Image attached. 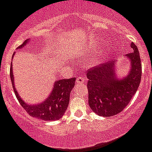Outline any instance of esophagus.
I'll return each instance as SVG.
<instances>
[{"instance_id":"1","label":"esophagus","mask_w":152,"mask_h":152,"mask_svg":"<svg viewBox=\"0 0 152 152\" xmlns=\"http://www.w3.org/2000/svg\"><path fill=\"white\" fill-rule=\"evenodd\" d=\"M76 83H77V84H82V83H86V79L84 77H79L77 79V81H76Z\"/></svg>"}]
</instances>
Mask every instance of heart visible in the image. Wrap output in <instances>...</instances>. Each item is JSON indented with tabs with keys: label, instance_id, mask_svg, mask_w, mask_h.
<instances>
[{
	"label": "heart",
	"instance_id": "obj_1",
	"mask_svg": "<svg viewBox=\"0 0 152 152\" xmlns=\"http://www.w3.org/2000/svg\"><path fill=\"white\" fill-rule=\"evenodd\" d=\"M102 57H103V53H99V54H96V55H95L92 58V62H93L94 63H99V62L102 59Z\"/></svg>",
	"mask_w": 152,
	"mask_h": 152
}]
</instances>
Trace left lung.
Wrapping results in <instances>:
<instances>
[{
	"label": "left lung",
	"mask_w": 152,
	"mask_h": 152,
	"mask_svg": "<svg viewBox=\"0 0 152 152\" xmlns=\"http://www.w3.org/2000/svg\"><path fill=\"white\" fill-rule=\"evenodd\" d=\"M132 51L125 57L130 61L129 73L118 78L115 62L103 63L86 72L89 105L101 116H113L122 112L137 92L141 80L142 63L137 47L131 43Z\"/></svg>",
	"instance_id": "8db88e82"
}]
</instances>
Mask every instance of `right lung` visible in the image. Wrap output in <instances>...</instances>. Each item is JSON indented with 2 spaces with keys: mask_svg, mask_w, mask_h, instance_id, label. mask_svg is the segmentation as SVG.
<instances>
[{
  "mask_svg": "<svg viewBox=\"0 0 152 152\" xmlns=\"http://www.w3.org/2000/svg\"><path fill=\"white\" fill-rule=\"evenodd\" d=\"M29 40H25L24 42L18 49H21L27 44ZM12 65L10 68V78L12 83L14 92L18 102L21 106L28 113L29 115L35 118H40L44 121H54L59 119L64 115L69 103V97L72 89L75 83V77L71 79H62L56 80L51 92L47 99L42 103L35 105L28 104L24 102L17 92L15 88L13 73H12Z\"/></svg>",
  "mask_w": 152,
  "mask_h": 152,
  "instance_id": "obj_1",
  "label": "right lung"
}]
</instances>
